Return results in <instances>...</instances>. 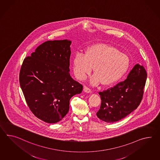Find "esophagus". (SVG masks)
<instances>
[{"instance_id": "esophagus-1", "label": "esophagus", "mask_w": 160, "mask_h": 160, "mask_svg": "<svg viewBox=\"0 0 160 160\" xmlns=\"http://www.w3.org/2000/svg\"><path fill=\"white\" fill-rule=\"evenodd\" d=\"M84 92H86L87 93H91V90L87 86H84Z\"/></svg>"}]
</instances>
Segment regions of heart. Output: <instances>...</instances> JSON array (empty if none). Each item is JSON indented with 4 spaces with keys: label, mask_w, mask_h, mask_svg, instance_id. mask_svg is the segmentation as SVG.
Instances as JSON below:
<instances>
[{
    "label": "heart",
    "mask_w": 160,
    "mask_h": 160,
    "mask_svg": "<svg viewBox=\"0 0 160 160\" xmlns=\"http://www.w3.org/2000/svg\"><path fill=\"white\" fill-rule=\"evenodd\" d=\"M74 73L82 80L90 74L94 67L95 74L91 77L93 84L101 82L110 86L122 78L129 67L127 55L109 44L98 43L86 48L84 54L78 53L73 60Z\"/></svg>",
    "instance_id": "obj_1"
}]
</instances>
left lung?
I'll return each mask as SVG.
<instances>
[{
	"instance_id": "left-lung-1",
	"label": "left lung",
	"mask_w": 160,
	"mask_h": 160,
	"mask_svg": "<svg viewBox=\"0 0 160 160\" xmlns=\"http://www.w3.org/2000/svg\"><path fill=\"white\" fill-rule=\"evenodd\" d=\"M147 75L144 67L138 63L124 82L99 92L102 101L97 117L106 122H114L132 112L143 98Z\"/></svg>"
}]
</instances>
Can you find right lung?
Here are the masks:
<instances>
[{"label":"right lung","mask_w":160,"mask_h":160,"mask_svg":"<svg viewBox=\"0 0 160 160\" xmlns=\"http://www.w3.org/2000/svg\"><path fill=\"white\" fill-rule=\"evenodd\" d=\"M71 43L47 41L24 59L21 68L20 86L28 106L47 123L61 121L69 112L70 98L82 90L69 73Z\"/></svg>","instance_id":"right-lung-1"}]
</instances>
